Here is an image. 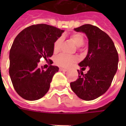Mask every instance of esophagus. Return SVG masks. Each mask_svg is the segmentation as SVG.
I'll return each mask as SVG.
<instances>
[{
  "label": "esophagus",
  "mask_w": 126,
  "mask_h": 126,
  "mask_svg": "<svg viewBox=\"0 0 126 126\" xmlns=\"http://www.w3.org/2000/svg\"><path fill=\"white\" fill-rule=\"evenodd\" d=\"M59 71H63V72H66V71H68V69H65V68H59Z\"/></svg>",
  "instance_id": "34e87169"
}]
</instances>
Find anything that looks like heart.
Segmentation results:
<instances>
[{"instance_id": "b5f03b06", "label": "heart", "mask_w": 126, "mask_h": 126, "mask_svg": "<svg viewBox=\"0 0 126 126\" xmlns=\"http://www.w3.org/2000/svg\"><path fill=\"white\" fill-rule=\"evenodd\" d=\"M71 38L77 46H81L84 44V36L82 33H80V32L73 33L71 35ZM62 42H63V38L59 37L53 43L54 53H57L59 51ZM77 60H78V58L76 56L60 54L55 57V63L59 67H68L71 66L73 63L76 62Z\"/></svg>"}]
</instances>
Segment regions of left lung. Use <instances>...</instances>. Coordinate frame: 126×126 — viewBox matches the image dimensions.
<instances>
[{
    "mask_svg": "<svg viewBox=\"0 0 126 126\" xmlns=\"http://www.w3.org/2000/svg\"><path fill=\"white\" fill-rule=\"evenodd\" d=\"M75 30L85 32L88 36V55L79 65L90 70L86 74L78 70L79 79L71 82V88L82 99H95L111 85L118 69V51L110 37L97 27L86 24Z\"/></svg>",
    "mask_w": 126,
    "mask_h": 126,
    "instance_id": "8db88e82",
    "label": "left lung"
}]
</instances>
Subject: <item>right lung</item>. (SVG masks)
I'll return each mask as SVG.
<instances>
[{
	"label": "right lung",
	"instance_id": "add662e5",
	"mask_svg": "<svg viewBox=\"0 0 126 126\" xmlns=\"http://www.w3.org/2000/svg\"><path fill=\"white\" fill-rule=\"evenodd\" d=\"M63 30L46 24L32 25L24 29L15 38L10 51L9 74L19 95L28 101L44 96L59 67L49 65L47 70L38 63L44 57L50 65L53 43Z\"/></svg>",
	"mask_w": 126,
	"mask_h": 126
}]
</instances>
